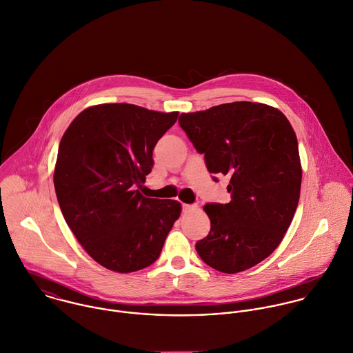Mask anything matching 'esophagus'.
Returning a JSON list of instances; mask_svg holds the SVG:
<instances>
[{
    "label": "esophagus",
    "instance_id": "obj_1",
    "mask_svg": "<svg viewBox=\"0 0 353 353\" xmlns=\"http://www.w3.org/2000/svg\"><path fill=\"white\" fill-rule=\"evenodd\" d=\"M196 208H198L196 205H185V203L183 205V210L184 212H191V210H195Z\"/></svg>",
    "mask_w": 353,
    "mask_h": 353
}]
</instances>
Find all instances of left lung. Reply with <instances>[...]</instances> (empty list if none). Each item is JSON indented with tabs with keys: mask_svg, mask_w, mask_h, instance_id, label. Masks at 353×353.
<instances>
[{
	"mask_svg": "<svg viewBox=\"0 0 353 353\" xmlns=\"http://www.w3.org/2000/svg\"><path fill=\"white\" fill-rule=\"evenodd\" d=\"M179 124L205 154L208 170L230 179V202L203 208L212 229L195 248L218 272L251 269L279 247L299 203L301 165L294 131L279 109L245 101L183 113Z\"/></svg>",
	"mask_w": 353,
	"mask_h": 353,
	"instance_id": "1",
	"label": "left lung"
}]
</instances>
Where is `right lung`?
Segmentation results:
<instances>
[{"label":"right lung","mask_w":353,"mask_h":353,"mask_svg":"<svg viewBox=\"0 0 353 353\" xmlns=\"http://www.w3.org/2000/svg\"><path fill=\"white\" fill-rule=\"evenodd\" d=\"M131 103L84 109L60 141L54 188L63 215L85 252L101 266L132 273L154 263L181 205L139 192L152 150L177 121Z\"/></svg>","instance_id":"add662e5"}]
</instances>
